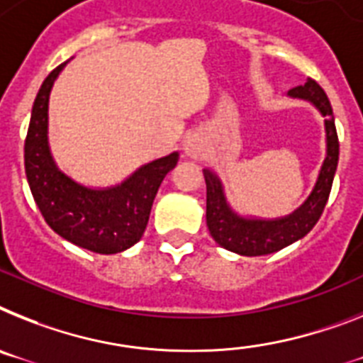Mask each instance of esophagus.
Listing matches in <instances>:
<instances>
[{"mask_svg":"<svg viewBox=\"0 0 363 363\" xmlns=\"http://www.w3.org/2000/svg\"><path fill=\"white\" fill-rule=\"evenodd\" d=\"M184 153L194 158H197L203 153V140L199 138V135L186 136V140H184Z\"/></svg>","mask_w":363,"mask_h":363,"instance_id":"obj_1","label":"esophagus"}]
</instances>
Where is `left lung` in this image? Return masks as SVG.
<instances>
[{
    "label": "left lung",
    "instance_id": "obj_1",
    "mask_svg": "<svg viewBox=\"0 0 363 363\" xmlns=\"http://www.w3.org/2000/svg\"><path fill=\"white\" fill-rule=\"evenodd\" d=\"M288 96L312 103L325 118V133H327V157L323 160L321 172L312 194L299 208L277 219L243 218L228 206L219 177L210 169H203L206 182V225L210 234L221 247L238 252L242 257L271 255L306 236L321 218L330 194L337 158H340V142H337L330 101L325 90L312 79L301 86L291 88Z\"/></svg>",
    "mask_w": 363,
    "mask_h": 363
}]
</instances>
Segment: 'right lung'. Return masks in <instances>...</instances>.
<instances>
[{"mask_svg": "<svg viewBox=\"0 0 363 363\" xmlns=\"http://www.w3.org/2000/svg\"><path fill=\"white\" fill-rule=\"evenodd\" d=\"M68 62L45 77L33 105L26 138V175L45 223L64 240L99 255H116L140 242L155 196L179 153L144 164L121 184L88 188L62 173L48 142V105L55 79Z\"/></svg>", "mask_w": 363, "mask_h": 363, "instance_id": "1", "label": "right lung"}]
</instances>
